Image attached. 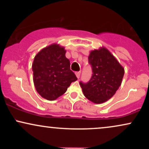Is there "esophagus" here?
I'll list each match as a JSON object with an SVG mask.
<instances>
[{
    "instance_id": "1",
    "label": "esophagus",
    "mask_w": 149,
    "mask_h": 149,
    "mask_svg": "<svg viewBox=\"0 0 149 149\" xmlns=\"http://www.w3.org/2000/svg\"><path fill=\"white\" fill-rule=\"evenodd\" d=\"M80 73H81V72H80V71H78V72H76V75L77 78H80Z\"/></svg>"
}]
</instances>
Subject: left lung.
<instances>
[{
	"label": "left lung",
	"mask_w": 149,
	"mask_h": 149,
	"mask_svg": "<svg viewBox=\"0 0 149 149\" xmlns=\"http://www.w3.org/2000/svg\"><path fill=\"white\" fill-rule=\"evenodd\" d=\"M88 61L92 74L88 83L80 81L83 94L95 104L107 102L115 95L120 86L124 69L107 49L101 48L90 52Z\"/></svg>",
	"instance_id": "left-lung-1"
}]
</instances>
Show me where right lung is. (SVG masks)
I'll return each instance as SVG.
<instances>
[{
  "mask_svg": "<svg viewBox=\"0 0 149 149\" xmlns=\"http://www.w3.org/2000/svg\"><path fill=\"white\" fill-rule=\"evenodd\" d=\"M64 47L53 44L42 49L34 58L33 83L42 97L52 101L61 96L78 79L70 69V61Z\"/></svg>",
  "mask_w": 149,
  "mask_h": 149,
  "instance_id": "add662e5",
  "label": "right lung"
}]
</instances>
